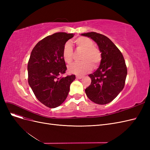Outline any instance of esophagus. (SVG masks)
<instances>
[{"instance_id": "1", "label": "esophagus", "mask_w": 150, "mask_h": 150, "mask_svg": "<svg viewBox=\"0 0 150 150\" xmlns=\"http://www.w3.org/2000/svg\"><path fill=\"white\" fill-rule=\"evenodd\" d=\"M76 77L77 79H82V78H83V76H79V75H76Z\"/></svg>"}]
</instances>
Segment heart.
Masks as SVG:
<instances>
[{"mask_svg":"<svg viewBox=\"0 0 150 150\" xmlns=\"http://www.w3.org/2000/svg\"><path fill=\"white\" fill-rule=\"evenodd\" d=\"M74 43L77 49L83 51L80 57L82 61L75 62L68 66V71L72 74H84L92 69L93 66L96 68L100 64L102 54L98 48L94 47V44L88 38L79 37L75 39ZM62 55L64 61L71 64L73 61V49L69 42H66L62 49Z\"/></svg>","mask_w":150,"mask_h":150,"instance_id":"1","label":"heart"}]
</instances>
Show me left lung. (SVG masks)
I'll list each match as a JSON object with an SVG mask.
<instances>
[{
	"label": "left lung",
	"mask_w": 150,
	"mask_h": 150,
	"mask_svg": "<svg viewBox=\"0 0 150 150\" xmlns=\"http://www.w3.org/2000/svg\"><path fill=\"white\" fill-rule=\"evenodd\" d=\"M96 42L101 52L98 69L89 76L91 83L85 89L88 98L98 104L112 101L124 88L127 67L122 53L111 40L103 34L91 32L81 34Z\"/></svg>",
	"instance_id": "8db88e82"
}]
</instances>
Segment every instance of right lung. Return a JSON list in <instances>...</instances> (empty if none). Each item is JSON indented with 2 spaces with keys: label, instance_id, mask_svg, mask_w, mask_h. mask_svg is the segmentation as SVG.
I'll return each mask as SVG.
<instances>
[{
  "label": "right lung",
  "instance_id": "right-lung-1",
  "mask_svg": "<svg viewBox=\"0 0 150 150\" xmlns=\"http://www.w3.org/2000/svg\"><path fill=\"white\" fill-rule=\"evenodd\" d=\"M73 34L57 33L47 36L35 45L28 62V83L38 100L50 108L64 102L75 75L62 77L67 69L62 52Z\"/></svg>",
  "mask_w": 150,
  "mask_h": 150
}]
</instances>
